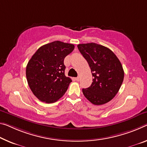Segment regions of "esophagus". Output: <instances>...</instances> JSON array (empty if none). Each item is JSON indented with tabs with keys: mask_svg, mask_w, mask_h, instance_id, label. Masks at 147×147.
<instances>
[{
	"mask_svg": "<svg viewBox=\"0 0 147 147\" xmlns=\"http://www.w3.org/2000/svg\"><path fill=\"white\" fill-rule=\"evenodd\" d=\"M80 78L79 77V76H78V77L75 78V80H76V81H77V82H78V81L80 80Z\"/></svg>",
	"mask_w": 147,
	"mask_h": 147,
	"instance_id": "esophagus-1",
	"label": "esophagus"
}]
</instances>
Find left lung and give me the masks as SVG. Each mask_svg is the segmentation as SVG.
Masks as SVG:
<instances>
[{"label":"left lung","instance_id":"left-lung-1","mask_svg":"<svg viewBox=\"0 0 147 147\" xmlns=\"http://www.w3.org/2000/svg\"><path fill=\"white\" fill-rule=\"evenodd\" d=\"M77 47L89 64L94 77L92 85L82 89L84 95L95 105L108 103L115 97L124 80L120 60L110 49L96 43L80 44Z\"/></svg>","mask_w":147,"mask_h":147}]
</instances>
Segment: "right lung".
<instances>
[{
    "label": "right lung",
    "instance_id": "add662e5",
    "mask_svg": "<svg viewBox=\"0 0 147 147\" xmlns=\"http://www.w3.org/2000/svg\"><path fill=\"white\" fill-rule=\"evenodd\" d=\"M74 48L72 44L52 42L39 48L28 62V84L40 101L54 103L66 92L72 80L65 75L64 59Z\"/></svg>",
    "mask_w": 147,
    "mask_h": 147
}]
</instances>
